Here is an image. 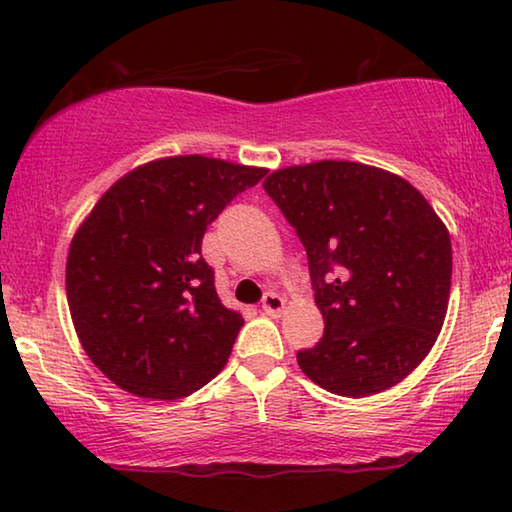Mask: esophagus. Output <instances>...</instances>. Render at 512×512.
I'll use <instances>...</instances> for the list:
<instances>
[{
    "mask_svg": "<svg viewBox=\"0 0 512 512\" xmlns=\"http://www.w3.org/2000/svg\"><path fill=\"white\" fill-rule=\"evenodd\" d=\"M262 309L266 311L268 316H280L284 311V300L277 296V293L268 291V293H264V298H262Z\"/></svg>",
    "mask_w": 512,
    "mask_h": 512,
    "instance_id": "1",
    "label": "esophagus"
}]
</instances>
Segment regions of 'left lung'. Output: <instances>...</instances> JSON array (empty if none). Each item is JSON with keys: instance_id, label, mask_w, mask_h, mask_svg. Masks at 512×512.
Returning a JSON list of instances; mask_svg holds the SVG:
<instances>
[{"instance_id": "left-lung-1", "label": "left lung", "mask_w": 512, "mask_h": 512, "mask_svg": "<svg viewBox=\"0 0 512 512\" xmlns=\"http://www.w3.org/2000/svg\"><path fill=\"white\" fill-rule=\"evenodd\" d=\"M266 194L307 250L325 320L302 372L329 393L368 397L420 366L445 323L452 241L418 189L348 160L277 169Z\"/></svg>"}]
</instances>
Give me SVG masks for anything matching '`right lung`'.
Segmentation results:
<instances>
[{"mask_svg": "<svg viewBox=\"0 0 512 512\" xmlns=\"http://www.w3.org/2000/svg\"><path fill=\"white\" fill-rule=\"evenodd\" d=\"M262 167L205 155L146 162L119 178L69 244L65 289L83 350L112 384L180 400L223 370L244 318L221 305L203 235Z\"/></svg>", "mask_w": 512, "mask_h": 512, "instance_id": "right-lung-1", "label": "right lung"}]
</instances>
